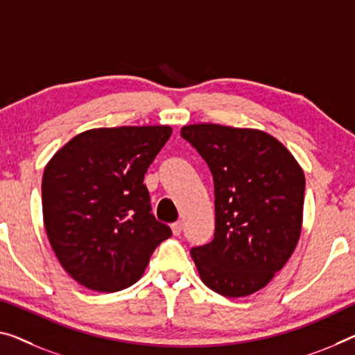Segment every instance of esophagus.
Segmentation results:
<instances>
[{
	"mask_svg": "<svg viewBox=\"0 0 355 355\" xmlns=\"http://www.w3.org/2000/svg\"><path fill=\"white\" fill-rule=\"evenodd\" d=\"M171 230H173V234H176V236H179V234L182 233V222L181 220L174 222L173 225H171Z\"/></svg>",
	"mask_w": 355,
	"mask_h": 355,
	"instance_id": "1",
	"label": "esophagus"
}]
</instances>
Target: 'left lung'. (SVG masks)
I'll use <instances>...</instances> for the list:
<instances>
[{
  "mask_svg": "<svg viewBox=\"0 0 355 355\" xmlns=\"http://www.w3.org/2000/svg\"><path fill=\"white\" fill-rule=\"evenodd\" d=\"M181 136L214 179V239L190 255L201 281L223 297L263 288L291 259L302 233L304 174L271 135L217 123L185 125Z\"/></svg>",
  "mask_w": 355,
  "mask_h": 355,
  "instance_id": "1",
  "label": "left lung"
}]
</instances>
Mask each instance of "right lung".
Returning <instances> with one entry per match:
<instances>
[{"label":"right lung","mask_w":355,"mask_h":355,"mask_svg":"<svg viewBox=\"0 0 355 355\" xmlns=\"http://www.w3.org/2000/svg\"><path fill=\"white\" fill-rule=\"evenodd\" d=\"M168 125L94 128L74 136L42 176V216L64 271L90 291L119 292L143 276L171 228L150 212L147 168Z\"/></svg>","instance_id":"add662e5"}]
</instances>
